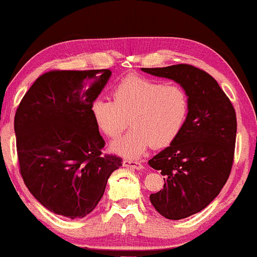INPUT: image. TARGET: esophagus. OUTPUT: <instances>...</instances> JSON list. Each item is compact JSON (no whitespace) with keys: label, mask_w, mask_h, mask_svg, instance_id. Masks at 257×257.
<instances>
[{"label":"esophagus","mask_w":257,"mask_h":257,"mask_svg":"<svg viewBox=\"0 0 257 257\" xmlns=\"http://www.w3.org/2000/svg\"><path fill=\"white\" fill-rule=\"evenodd\" d=\"M123 166L124 167L132 168V170H143L144 166L142 165V162L139 161H133V160H124L123 161Z\"/></svg>","instance_id":"34e87169"}]
</instances>
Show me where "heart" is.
I'll return each instance as SVG.
<instances>
[{"mask_svg":"<svg viewBox=\"0 0 257 257\" xmlns=\"http://www.w3.org/2000/svg\"><path fill=\"white\" fill-rule=\"evenodd\" d=\"M112 98L96 97L90 103L92 119L107 138L115 139L112 150L120 156L135 159L150 146L162 149L178 138L189 113V96L177 84L129 74L112 89Z\"/></svg>","mask_w":257,"mask_h":257,"instance_id":"1","label":"heart"}]
</instances>
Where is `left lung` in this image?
Listing matches in <instances>:
<instances>
[{"instance_id": "8db88e82", "label": "left lung", "mask_w": 257, "mask_h": 257, "mask_svg": "<svg viewBox=\"0 0 257 257\" xmlns=\"http://www.w3.org/2000/svg\"><path fill=\"white\" fill-rule=\"evenodd\" d=\"M143 70L177 81L189 96V113L178 138L149 161L165 177L162 190L150 195L151 204L166 218H187L204 210L229 178L235 109L205 70L184 63Z\"/></svg>"}]
</instances>
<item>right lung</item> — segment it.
Segmentation results:
<instances>
[{
  "instance_id": "add662e5",
  "label": "right lung",
  "mask_w": 257,
  "mask_h": 257,
  "mask_svg": "<svg viewBox=\"0 0 257 257\" xmlns=\"http://www.w3.org/2000/svg\"><path fill=\"white\" fill-rule=\"evenodd\" d=\"M111 77L109 69L50 70L25 92L14 115L19 172L39 202L56 215L81 218L105 193L122 166L103 155L105 140L90 103Z\"/></svg>"
}]
</instances>
